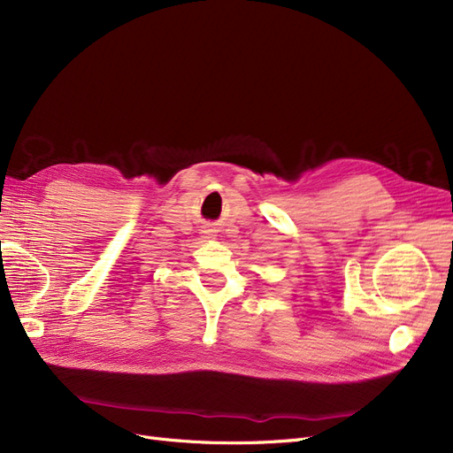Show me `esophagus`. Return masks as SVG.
Segmentation results:
<instances>
[{"instance_id":"esophagus-1","label":"esophagus","mask_w":453,"mask_h":453,"mask_svg":"<svg viewBox=\"0 0 453 453\" xmlns=\"http://www.w3.org/2000/svg\"><path fill=\"white\" fill-rule=\"evenodd\" d=\"M203 238H205V240H213V238H215V234H213L211 230H205V232H203Z\"/></svg>"}]
</instances>
